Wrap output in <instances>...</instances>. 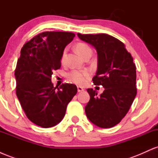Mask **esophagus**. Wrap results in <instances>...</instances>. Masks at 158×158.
<instances>
[{"mask_svg":"<svg viewBox=\"0 0 158 158\" xmlns=\"http://www.w3.org/2000/svg\"><path fill=\"white\" fill-rule=\"evenodd\" d=\"M77 90H78V92H81L84 90V88H82V87H80V86H78L77 87Z\"/></svg>","mask_w":158,"mask_h":158,"instance_id":"1","label":"esophagus"}]
</instances>
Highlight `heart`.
I'll return each instance as SVG.
<instances>
[{
  "mask_svg": "<svg viewBox=\"0 0 158 158\" xmlns=\"http://www.w3.org/2000/svg\"><path fill=\"white\" fill-rule=\"evenodd\" d=\"M75 49L78 53H79L82 58L84 57L86 54H88V52H91V49L90 48V47L88 46V44H85V43H78V44H76ZM66 53L67 49H64L61 58V61L62 63L64 61L65 57H66ZM90 76V73L88 70H73L67 74V78H68V80L71 81V82L75 83V84L77 85H84L85 83L86 82L87 80L89 79Z\"/></svg>",
  "mask_w": 158,
  "mask_h": 158,
  "instance_id": "obj_1",
  "label": "heart"
}]
</instances>
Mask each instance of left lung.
Returning a JSON list of instances; mask_svg holds the SVG:
<instances>
[{
  "instance_id": "obj_1",
  "label": "left lung",
  "mask_w": 158,
  "mask_h": 158,
  "mask_svg": "<svg viewBox=\"0 0 158 158\" xmlns=\"http://www.w3.org/2000/svg\"><path fill=\"white\" fill-rule=\"evenodd\" d=\"M77 35L97 50V71L92 80L94 85L105 88L100 96L91 88L87 90L90 99L85 113L96 126L111 128L126 115L137 95L133 58L122 41L108 34Z\"/></svg>"
}]
</instances>
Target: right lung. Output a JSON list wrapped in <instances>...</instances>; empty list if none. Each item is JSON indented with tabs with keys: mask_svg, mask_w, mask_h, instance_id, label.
I'll use <instances>...</instances> for the list:
<instances>
[{
	"mask_svg": "<svg viewBox=\"0 0 158 158\" xmlns=\"http://www.w3.org/2000/svg\"><path fill=\"white\" fill-rule=\"evenodd\" d=\"M74 37L73 32H43L21 48L15 70L16 95L27 118L42 128L60 123L77 93L75 85L56 88L51 82L53 70L61 68L64 48Z\"/></svg>",
	"mask_w": 158,
	"mask_h": 158,
	"instance_id": "right-lung-1",
	"label": "right lung"
}]
</instances>
